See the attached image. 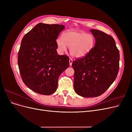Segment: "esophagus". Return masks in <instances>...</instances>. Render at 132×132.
<instances>
[{
	"instance_id": "34e87169",
	"label": "esophagus",
	"mask_w": 132,
	"mask_h": 132,
	"mask_svg": "<svg viewBox=\"0 0 132 132\" xmlns=\"http://www.w3.org/2000/svg\"><path fill=\"white\" fill-rule=\"evenodd\" d=\"M73 59L72 58H70L69 59V65L71 66V64H72V63H73Z\"/></svg>"
}]
</instances>
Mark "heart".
<instances>
[{
    "instance_id": "heart-1",
    "label": "heart",
    "mask_w": 132,
    "mask_h": 132,
    "mask_svg": "<svg viewBox=\"0 0 132 132\" xmlns=\"http://www.w3.org/2000/svg\"><path fill=\"white\" fill-rule=\"evenodd\" d=\"M57 45L59 51L63 52L69 47L71 55L76 58L85 56L93 48L95 38L91 34L84 32L70 31L62 35V38L57 39Z\"/></svg>"
}]
</instances>
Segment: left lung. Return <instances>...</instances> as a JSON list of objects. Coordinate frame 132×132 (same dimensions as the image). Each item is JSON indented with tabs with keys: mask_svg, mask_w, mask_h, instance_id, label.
I'll return each instance as SVG.
<instances>
[{
	"mask_svg": "<svg viewBox=\"0 0 132 132\" xmlns=\"http://www.w3.org/2000/svg\"><path fill=\"white\" fill-rule=\"evenodd\" d=\"M90 31L95 38V47L72 63L75 91L85 97L104 93L116 79L119 68V52L113 38L98 30Z\"/></svg>",
	"mask_w": 132,
	"mask_h": 132,
	"instance_id": "left-lung-1",
	"label": "left lung"
}]
</instances>
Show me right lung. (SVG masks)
Returning a JSON list of instances; mask_svg holds the SVG:
<instances>
[{
    "instance_id": "add662e5",
    "label": "right lung",
    "mask_w": 132,
    "mask_h": 132,
    "mask_svg": "<svg viewBox=\"0 0 132 132\" xmlns=\"http://www.w3.org/2000/svg\"><path fill=\"white\" fill-rule=\"evenodd\" d=\"M63 25L39 23L22 39L18 63L23 82L38 94L56 91L59 75L69 65L66 55H58L56 39Z\"/></svg>"
}]
</instances>
